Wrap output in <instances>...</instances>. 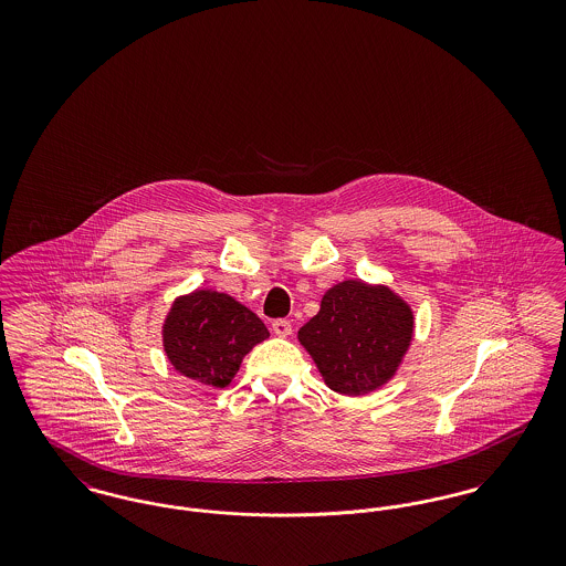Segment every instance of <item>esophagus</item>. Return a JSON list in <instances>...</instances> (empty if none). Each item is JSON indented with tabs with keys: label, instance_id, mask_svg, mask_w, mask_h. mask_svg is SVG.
<instances>
[{
	"label": "esophagus",
	"instance_id": "34e87169",
	"mask_svg": "<svg viewBox=\"0 0 566 566\" xmlns=\"http://www.w3.org/2000/svg\"><path fill=\"white\" fill-rule=\"evenodd\" d=\"M271 331H273L277 337H289V335L293 333V324L289 323V321H284V318H280V321H273Z\"/></svg>",
	"mask_w": 566,
	"mask_h": 566
}]
</instances>
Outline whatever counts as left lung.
I'll list each match as a JSON object with an SVG mask.
<instances>
[{"label": "left lung", "mask_w": 566, "mask_h": 566, "mask_svg": "<svg viewBox=\"0 0 566 566\" xmlns=\"http://www.w3.org/2000/svg\"><path fill=\"white\" fill-rule=\"evenodd\" d=\"M413 337V312L388 286L346 280L324 293L298 328L324 384L348 397L374 392L397 374Z\"/></svg>", "instance_id": "left-lung-1"}]
</instances>
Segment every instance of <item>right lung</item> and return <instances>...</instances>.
Listing matches in <instances>:
<instances>
[{"mask_svg": "<svg viewBox=\"0 0 566 566\" xmlns=\"http://www.w3.org/2000/svg\"><path fill=\"white\" fill-rule=\"evenodd\" d=\"M268 337L254 312L216 291L178 296L163 324V348L174 369L214 388L229 386L243 356Z\"/></svg>", "mask_w": 566, "mask_h": 566, "instance_id": "1", "label": "right lung"}]
</instances>
